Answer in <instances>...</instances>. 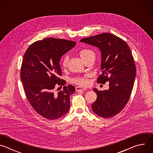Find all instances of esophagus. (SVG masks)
Instances as JSON below:
<instances>
[{"instance_id":"34e87169","label":"esophagus","mask_w":153,"mask_h":153,"mask_svg":"<svg viewBox=\"0 0 153 153\" xmlns=\"http://www.w3.org/2000/svg\"><path fill=\"white\" fill-rule=\"evenodd\" d=\"M86 88H83V87H80V86H76V91H85L86 90Z\"/></svg>"}]
</instances>
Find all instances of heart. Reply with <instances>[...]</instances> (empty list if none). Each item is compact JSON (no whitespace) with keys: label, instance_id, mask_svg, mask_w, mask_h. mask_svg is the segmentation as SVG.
<instances>
[{"label":"heart","instance_id":"1","mask_svg":"<svg viewBox=\"0 0 153 153\" xmlns=\"http://www.w3.org/2000/svg\"><path fill=\"white\" fill-rule=\"evenodd\" d=\"M79 54L80 57L82 59V60L85 59V58L88 57L91 55H94V52L89 49L87 48H84L81 50L79 51ZM68 56L64 55L63 56V57L61 59L60 61V63L61 65L63 67H66V65L67 64V62H68ZM88 77V76H85L84 77H76L74 79H73V82H74L75 83H77L78 85H86L88 83V80L87 79Z\"/></svg>","mask_w":153,"mask_h":153}]
</instances>
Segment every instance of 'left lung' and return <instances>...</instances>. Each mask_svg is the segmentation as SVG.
Segmentation results:
<instances>
[{
	"instance_id": "obj_1",
	"label": "left lung",
	"mask_w": 153,
	"mask_h": 153,
	"mask_svg": "<svg viewBox=\"0 0 153 153\" xmlns=\"http://www.w3.org/2000/svg\"><path fill=\"white\" fill-rule=\"evenodd\" d=\"M80 42L99 48L102 72L97 82L110 83L107 90L93 89L97 97L91 105L92 110L100 117H113L124 108L133 88L136 69L131 51L125 41L108 33L83 38Z\"/></svg>"
}]
</instances>
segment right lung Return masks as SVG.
<instances>
[{"label":"right lung","instance_id":"add662e5","mask_svg":"<svg viewBox=\"0 0 153 153\" xmlns=\"http://www.w3.org/2000/svg\"><path fill=\"white\" fill-rule=\"evenodd\" d=\"M76 43L65 39L47 38L32 43L24 56L20 79L28 102L43 117L58 119L69 110L70 97L75 92V87L64 86L57 93L54 89L56 85H65L59 78L62 76L59 62Z\"/></svg>","mask_w":153,"mask_h":153}]
</instances>
